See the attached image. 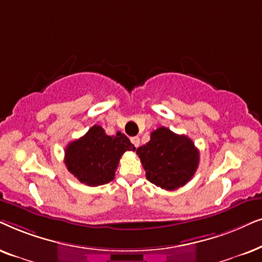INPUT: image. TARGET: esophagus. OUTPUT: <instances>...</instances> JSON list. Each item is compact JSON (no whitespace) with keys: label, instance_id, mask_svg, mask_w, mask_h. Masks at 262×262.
I'll return each mask as SVG.
<instances>
[{"label":"esophagus","instance_id":"esophagus-1","mask_svg":"<svg viewBox=\"0 0 262 262\" xmlns=\"http://www.w3.org/2000/svg\"><path fill=\"white\" fill-rule=\"evenodd\" d=\"M130 141H132V144L135 146V147H139V146H140V138L139 137L130 138Z\"/></svg>","mask_w":262,"mask_h":262}]
</instances>
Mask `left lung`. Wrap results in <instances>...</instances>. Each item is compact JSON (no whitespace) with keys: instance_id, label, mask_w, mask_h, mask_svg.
Returning a JSON list of instances; mask_svg holds the SVG:
<instances>
[{"instance_id":"obj_1","label":"left lung","mask_w":262,"mask_h":262,"mask_svg":"<svg viewBox=\"0 0 262 262\" xmlns=\"http://www.w3.org/2000/svg\"><path fill=\"white\" fill-rule=\"evenodd\" d=\"M146 179L165 190H175L193 179L199 165L198 148L186 135L165 127L151 133V140L137 149Z\"/></svg>"}]
</instances>
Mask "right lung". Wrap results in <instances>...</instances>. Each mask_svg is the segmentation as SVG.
I'll use <instances>...</instances> for the list:
<instances>
[{"instance_id": "obj_1", "label": "right lung", "mask_w": 262, "mask_h": 262, "mask_svg": "<svg viewBox=\"0 0 262 262\" xmlns=\"http://www.w3.org/2000/svg\"><path fill=\"white\" fill-rule=\"evenodd\" d=\"M125 151H135V147L124 134L118 132L110 137L100 125L95 124L83 137L68 144L64 164L81 183L90 187L102 186L114 180L118 162Z\"/></svg>"}]
</instances>
